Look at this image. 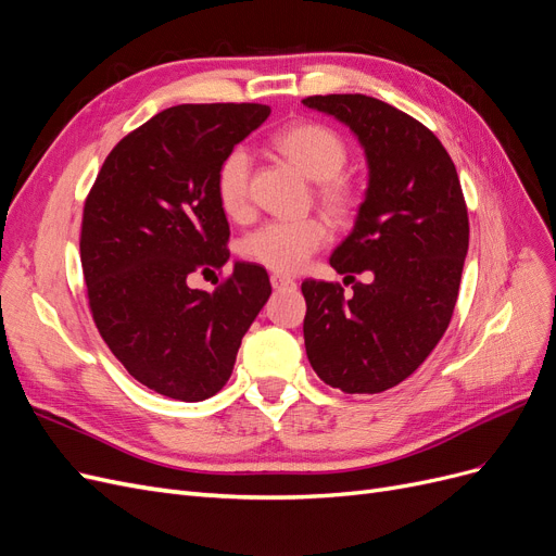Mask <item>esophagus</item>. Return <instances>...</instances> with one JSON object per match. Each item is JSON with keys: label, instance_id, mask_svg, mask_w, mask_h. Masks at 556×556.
Listing matches in <instances>:
<instances>
[{"label": "esophagus", "instance_id": "obj_1", "mask_svg": "<svg viewBox=\"0 0 556 556\" xmlns=\"http://www.w3.org/2000/svg\"><path fill=\"white\" fill-rule=\"evenodd\" d=\"M271 285H274V290H294L296 288V282L285 274H271Z\"/></svg>", "mask_w": 556, "mask_h": 556}]
</instances>
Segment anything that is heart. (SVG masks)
<instances>
[{"label": "heart", "instance_id": "obj_1", "mask_svg": "<svg viewBox=\"0 0 556 556\" xmlns=\"http://www.w3.org/2000/svg\"><path fill=\"white\" fill-rule=\"evenodd\" d=\"M274 148L306 178L315 180V197L333 220H345L352 215L359 201V188L341 172L348 160V148L339 134L317 123H296L276 134ZM248 188L250 157L243 148H233L215 172L217 206L231 220L248 217ZM327 239V223L313 215L299 220H268L245 233L239 241V252L252 264L278 274H294Z\"/></svg>", "mask_w": 556, "mask_h": 556}]
</instances>
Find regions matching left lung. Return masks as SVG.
Wrapping results in <instances>:
<instances>
[{
  "label": "left lung",
  "instance_id": "8db88e82",
  "mask_svg": "<svg viewBox=\"0 0 556 556\" xmlns=\"http://www.w3.org/2000/svg\"><path fill=\"white\" fill-rule=\"evenodd\" d=\"M359 139L368 188L350 237L329 264L339 282L304 280V341L313 371L345 394H378L406 380L443 339L468 252V213L443 143L376 97L315 94ZM366 273L368 283L354 276Z\"/></svg>",
  "mask_w": 556,
  "mask_h": 556
}]
</instances>
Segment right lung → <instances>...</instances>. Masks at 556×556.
<instances>
[{"label":"right lung","mask_w":556,"mask_h":556,"mask_svg":"<svg viewBox=\"0 0 556 556\" xmlns=\"http://www.w3.org/2000/svg\"><path fill=\"white\" fill-rule=\"evenodd\" d=\"M268 113L264 104L166 109L111 150L86 199L80 264L94 325L127 374L157 394L192 403L220 392L271 296L266 268L250 262H233L213 292L190 288L229 260L217 166Z\"/></svg>","instance_id":"obj_1"}]
</instances>
